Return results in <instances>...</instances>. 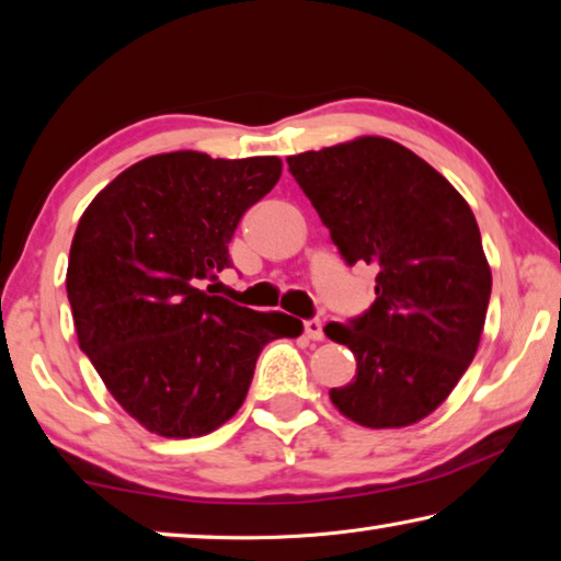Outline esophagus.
<instances>
[{"label":"esophagus","instance_id":"34e87169","mask_svg":"<svg viewBox=\"0 0 561 561\" xmlns=\"http://www.w3.org/2000/svg\"><path fill=\"white\" fill-rule=\"evenodd\" d=\"M304 334H307L311 341H324V324H321L319 319L304 321Z\"/></svg>","mask_w":561,"mask_h":561}]
</instances>
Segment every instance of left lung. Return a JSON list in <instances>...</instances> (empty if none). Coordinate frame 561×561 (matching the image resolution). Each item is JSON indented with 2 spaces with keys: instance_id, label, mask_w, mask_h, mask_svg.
I'll use <instances>...</instances> for the list:
<instances>
[{
  "instance_id": "left-lung-1",
  "label": "left lung",
  "mask_w": 561,
  "mask_h": 561,
  "mask_svg": "<svg viewBox=\"0 0 561 561\" xmlns=\"http://www.w3.org/2000/svg\"><path fill=\"white\" fill-rule=\"evenodd\" d=\"M287 163L341 257L376 270L371 309L324 329L356 358L354 381L331 388V403L374 431L423 421L468 371L485 327L492 274L470 205L423 158L381 136Z\"/></svg>"
}]
</instances>
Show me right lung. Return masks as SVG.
Masks as SVG:
<instances>
[{
  "label": "right lung",
  "instance_id": "1",
  "mask_svg": "<svg viewBox=\"0 0 561 561\" xmlns=\"http://www.w3.org/2000/svg\"><path fill=\"white\" fill-rule=\"evenodd\" d=\"M282 160L150 156L93 197L76 227L66 294L76 336L130 417L163 438H201L240 411L264 344L301 321L213 297L242 215Z\"/></svg>",
  "mask_w": 561,
  "mask_h": 561
}]
</instances>
